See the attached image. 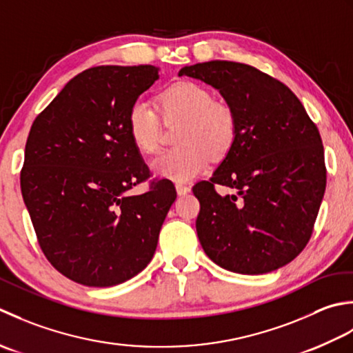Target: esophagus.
<instances>
[{"label": "esophagus", "mask_w": 353, "mask_h": 353, "mask_svg": "<svg viewBox=\"0 0 353 353\" xmlns=\"http://www.w3.org/2000/svg\"><path fill=\"white\" fill-rule=\"evenodd\" d=\"M176 193L178 195H187V193H190V187L189 185H184V184H176Z\"/></svg>", "instance_id": "1"}]
</instances>
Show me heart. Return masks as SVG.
Here are the masks:
<instances>
[{
	"label": "heart",
	"mask_w": 353,
	"mask_h": 353,
	"mask_svg": "<svg viewBox=\"0 0 353 353\" xmlns=\"http://www.w3.org/2000/svg\"><path fill=\"white\" fill-rule=\"evenodd\" d=\"M157 110L163 120L176 121V148L155 158L157 175L189 181L207 169L210 158L228 154L236 140L237 117L232 106L213 100L210 90L196 82H176L157 96ZM126 128L132 145L141 154H155L161 141L160 117L145 100L131 103Z\"/></svg>",
	"instance_id": "1"
}]
</instances>
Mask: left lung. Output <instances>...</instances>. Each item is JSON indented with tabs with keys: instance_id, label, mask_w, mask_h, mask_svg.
<instances>
[{
	"instance_id": "obj_1",
	"label": "left lung",
	"mask_w": 353,
	"mask_h": 353,
	"mask_svg": "<svg viewBox=\"0 0 353 353\" xmlns=\"http://www.w3.org/2000/svg\"><path fill=\"white\" fill-rule=\"evenodd\" d=\"M233 108L237 134L210 181L193 187L196 233L205 254L228 271L265 274L294 261L311 239L326 189L325 150L297 96L247 63L210 61L179 70ZM216 183L235 190L221 197Z\"/></svg>"
}]
</instances>
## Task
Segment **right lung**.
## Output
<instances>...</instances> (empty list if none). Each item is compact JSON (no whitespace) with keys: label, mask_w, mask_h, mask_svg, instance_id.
<instances>
[{"label":"right lung","mask_w":353,"mask_h":353,"mask_svg":"<svg viewBox=\"0 0 353 353\" xmlns=\"http://www.w3.org/2000/svg\"><path fill=\"white\" fill-rule=\"evenodd\" d=\"M160 77L154 65L82 71L34 119L21 192L39 247L85 286L123 283L152 261L176 198L169 179L131 195L149 169L129 139V106Z\"/></svg>","instance_id":"1"}]
</instances>
